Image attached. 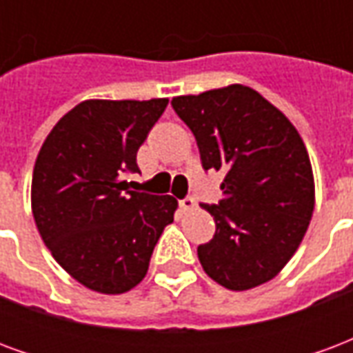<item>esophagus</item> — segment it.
Returning a JSON list of instances; mask_svg holds the SVG:
<instances>
[{
  "label": "esophagus",
  "instance_id": "1",
  "mask_svg": "<svg viewBox=\"0 0 353 353\" xmlns=\"http://www.w3.org/2000/svg\"><path fill=\"white\" fill-rule=\"evenodd\" d=\"M179 206L183 208V210H192V208L196 206V200L192 199V196H185L183 200H179Z\"/></svg>",
  "mask_w": 353,
  "mask_h": 353
}]
</instances>
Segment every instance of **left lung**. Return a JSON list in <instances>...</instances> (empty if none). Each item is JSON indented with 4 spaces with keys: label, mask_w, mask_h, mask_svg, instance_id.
Segmentation results:
<instances>
[{
    "label": "left lung",
    "mask_w": 353,
    "mask_h": 353,
    "mask_svg": "<svg viewBox=\"0 0 353 353\" xmlns=\"http://www.w3.org/2000/svg\"><path fill=\"white\" fill-rule=\"evenodd\" d=\"M172 108L194 134L204 170H223V199L202 204L215 234L199 259L219 285L245 291L272 280L295 255L314 212L303 138L280 109L244 85L177 96Z\"/></svg>",
    "instance_id": "obj_1"
}]
</instances>
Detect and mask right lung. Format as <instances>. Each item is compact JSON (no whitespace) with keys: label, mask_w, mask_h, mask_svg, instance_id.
Masks as SVG:
<instances>
[{"label":"right lung","mask_w":353,"mask_h":353,"mask_svg":"<svg viewBox=\"0 0 353 353\" xmlns=\"http://www.w3.org/2000/svg\"><path fill=\"white\" fill-rule=\"evenodd\" d=\"M166 105V98L81 101L37 154V230L58 265L92 291L119 295L136 288L162 230L174 221V196L130 191L124 181V174L139 172V145Z\"/></svg>","instance_id":"right-lung-1"}]
</instances>
